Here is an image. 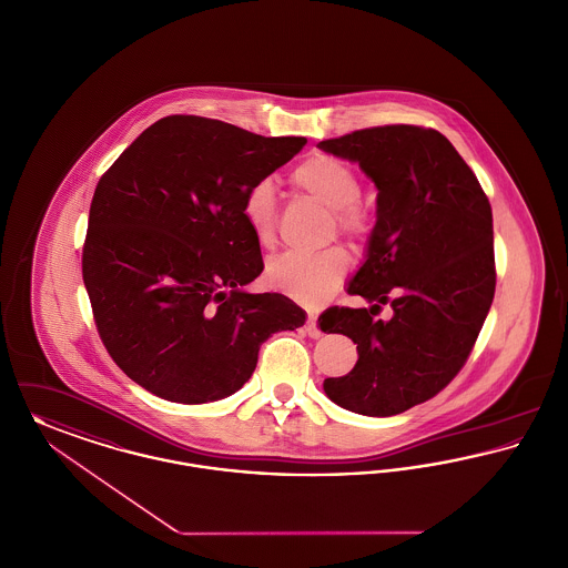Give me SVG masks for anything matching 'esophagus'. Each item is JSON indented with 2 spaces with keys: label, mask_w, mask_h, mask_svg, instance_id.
<instances>
[{
  "label": "esophagus",
  "mask_w": 568,
  "mask_h": 568,
  "mask_svg": "<svg viewBox=\"0 0 568 568\" xmlns=\"http://www.w3.org/2000/svg\"><path fill=\"white\" fill-rule=\"evenodd\" d=\"M304 331H306V334H308L311 338H320V336H322V331L317 328V317H315V315H308V317H306Z\"/></svg>",
  "instance_id": "obj_1"
}]
</instances>
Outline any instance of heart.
I'll list each match as a JSON object with an SVG mask.
<instances>
[{"label":"heart","mask_w":568,"mask_h":568,"mask_svg":"<svg viewBox=\"0 0 568 568\" xmlns=\"http://www.w3.org/2000/svg\"><path fill=\"white\" fill-rule=\"evenodd\" d=\"M294 186L331 207V234L343 235L354 244L367 242L371 219L361 203L363 182L356 169L333 154H311L292 171ZM242 216L262 246L276 242L278 193L272 180L253 182L242 197ZM349 270V255L341 246L317 253H283L267 262V283L292 301L315 306L328 301L341 287Z\"/></svg>","instance_id":"heart-1"}]
</instances>
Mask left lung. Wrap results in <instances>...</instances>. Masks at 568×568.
<instances>
[{"mask_svg":"<svg viewBox=\"0 0 568 568\" xmlns=\"http://www.w3.org/2000/svg\"><path fill=\"white\" fill-rule=\"evenodd\" d=\"M320 148L358 161L379 191L367 262L347 290L373 306H331L317 320L356 343L358 363L324 390L349 412L395 416L434 399L474 349L496 294L491 205L434 129L373 126ZM382 303L396 311L390 323L374 317Z\"/></svg>","mask_w":568,"mask_h":568,"instance_id":"left-lung-1","label":"left lung"}]
</instances>
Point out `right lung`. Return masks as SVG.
<instances>
[{"label":"right lung","mask_w":568,"mask_h":568,"mask_svg":"<svg viewBox=\"0 0 568 568\" xmlns=\"http://www.w3.org/2000/svg\"><path fill=\"white\" fill-rule=\"evenodd\" d=\"M304 143L168 115L102 173L83 283L109 356L152 395L223 399L253 375L267 336L304 324L283 294L242 292L264 270L242 197Z\"/></svg>","instance_id":"1"}]
</instances>
